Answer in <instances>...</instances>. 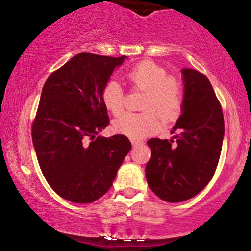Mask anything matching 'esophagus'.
<instances>
[{
	"mask_svg": "<svg viewBox=\"0 0 251 251\" xmlns=\"http://www.w3.org/2000/svg\"><path fill=\"white\" fill-rule=\"evenodd\" d=\"M131 144L132 147H137L139 145H143V142H140V140H131Z\"/></svg>",
	"mask_w": 251,
	"mask_h": 251,
	"instance_id": "esophagus-1",
	"label": "esophagus"
}]
</instances>
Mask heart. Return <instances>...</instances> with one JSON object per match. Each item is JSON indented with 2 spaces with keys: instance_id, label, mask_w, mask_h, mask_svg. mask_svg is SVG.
<instances>
[{
  "instance_id": "heart-1",
  "label": "heart",
  "mask_w": 251,
  "mask_h": 251,
  "mask_svg": "<svg viewBox=\"0 0 251 251\" xmlns=\"http://www.w3.org/2000/svg\"><path fill=\"white\" fill-rule=\"evenodd\" d=\"M126 78L133 89L145 92L140 113H126L113 122V130L130 139H140L160 129L162 116L173 121L183 106L180 82L168 75L167 70L152 60H144L126 71ZM105 108L113 115H120L125 108V91L116 81H109L101 91Z\"/></svg>"
}]
</instances>
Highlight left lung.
<instances>
[{"mask_svg":"<svg viewBox=\"0 0 251 251\" xmlns=\"http://www.w3.org/2000/svg\"><path fill=\"white\" fill-rule=\"evenodd\" d=\"M181 115L174 138L147 142L152 155L146 164L147 184L160 199L181 202L207 186L217 168L224 138L221 102L207 76L184 68Z\"/></svg>","mask_w":251,"mask_h":251,"instance_id":"left-lung-1","label":"left lung"}]
</instances>
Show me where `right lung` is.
Wrapping results in <instances>:
<instances>
[{
  "label": "right lung",
  "instance_id": "right-lung-1",
  "mask_svg": "<svg viewBox=\"0 0 251 251\" xmlns=\"http://www.w3.org/2000/svg\"><path fill=\"white\" fill-rule=\"evenodd\" d=\"M125 58L78 53L43 85L33 145L48 184L65 200L90 203L101 198L131 150L126 136H98L109 123L101 91Z\"/></svg>",
  "mask_w": 251,
  "mask_h": 251
}]
</instances>
